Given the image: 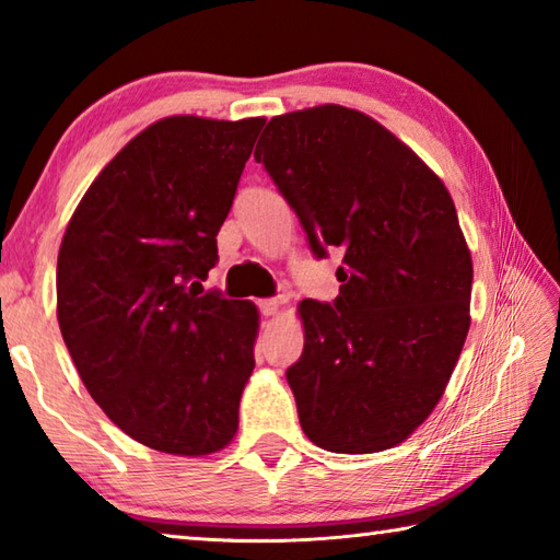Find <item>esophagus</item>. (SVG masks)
<instances>
[{
	"label": "esophagus",
	"instance_id": "1",
	"mask_svg": "<svg viewBox=\"0 0 560 560\" xmlns=\"http://www.w3.org/2000/svg\"><path fill=\"white\" fill-rule=\"evenodd\" d=\"M279 306H281V301L279 299H261L259 301V311H261V315H273L279 311Z\"/></svg>",
	"mask_w": 560,
	"mask_h": 560
}]
</instances>
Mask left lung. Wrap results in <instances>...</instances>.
<instances>
[{
    "instance_id": "left-lung-1",
    "label": "left lung",
    "mask_w": 560,
    "mask_h": 560,
    "mask_svg": "<svg viewBox=\"0 0 560 560\" xmlns=\"http://www.w3.org/2000/svg\"><path fill=\"white\" fill-rule=\"evenodd\" d=\"M308 245L340 247L332 303L306 299L287 380L303 433L332 453H377L419 429L470 328L472 259L443 180L380 121L318 105L273 117L254 149Z\"/></svg>"
}]
</instances>
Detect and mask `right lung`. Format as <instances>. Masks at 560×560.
<instances>
[{
  "mask_svg": "<svg viewBox=\"0 0 560 560\" xmlns=\"http://www.w3.org/2000/svg\"><path fill=\"white\" fill-rule=\"evenodd\" d=\"M264 117L159 119L109 164L58 252V325L109 421L149 448L210 455L235 439L259 313L202 291Z\"/></svg>",
  "mask_w": 560,
  "mask_h": 560,
  "instance_id": "add662e5",
  "label": "right lung"
}]
</instances>
